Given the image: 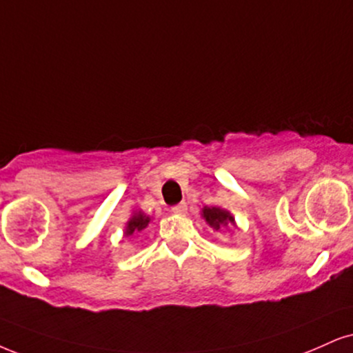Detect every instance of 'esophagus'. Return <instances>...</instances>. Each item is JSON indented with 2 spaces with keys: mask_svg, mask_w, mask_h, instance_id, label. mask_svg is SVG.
<instances>
[{
  "mask_svg": "<svg viewBox=\"0 0 353 353\" xmlns=\"http://www.w3.org/2000/svg\"><path fill=\"white\" fill-rule=\"evenodd\" d=\"M186 211H188V208H186L185 203H180L172 208V212H175V214H186Z\"/></svg>",
  "mask_w": 353,
  "mask_h": 353,
  "instance_id": "obj_1",
  "label": "esophagus"
}]
</instances>
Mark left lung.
<instances>
[{
  "mask_svg": "<svg viewBox=\"0 0 353 353\" xmlns=\"http://www.w3.org/2000/svg\"><path fill=\"white\" fill-rule=\"evenodd\" d=\"M201 216L204 217L210 228H212L214 230H223L225 228H230V225L236 224L234 221V216L230 214L229 211L223 210V208H217V206H204L201 211Z\"/></svg>",
  "mask_w": 353,
  "mask_h": 353,
  "instance_id": "left-lung-1",
  "label": "left lung"
}]
</instances>
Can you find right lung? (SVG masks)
<instances>
[{"label": "right lung", "mask_w": 353, "mask_h": 353, "mask_svg": "<svg viewBox=\"0 0 353 353\" xmlns=\"http://www.w3.org/2000/svg\"><path fill=\"white\" fill-rule=\"evenodd\" d=\"M149 223H150L149 216L143 214L142 211H136L132 214V217L128 221V224H125V236H132V234L142 232V230L149 225Z\"/></svg>", "instance_id": "add662e5"}]
</instances>
